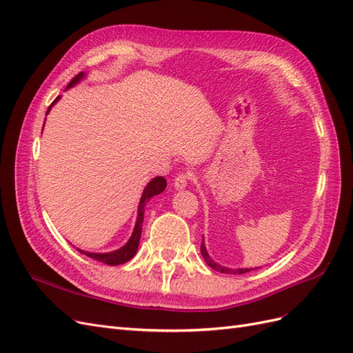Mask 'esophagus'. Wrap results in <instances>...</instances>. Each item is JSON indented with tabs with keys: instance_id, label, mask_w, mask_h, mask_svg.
I'll return each instance as SVG.
<instances>
[{
	"instance_id": "esophagus-1",
	"label": "esophagus",
	"mask_w": 353,
	"mask_h": 353,
	"mask_svg": "<svg viewBox=\"0 0 353 353\" xmlns=\"http://www.w3.org/2000/svg\"><path fill=\"white\" fill-rule=\"evenodd\" d=\"M190 178H191V174L188 172V170H187V172H179V174L175 176V179H174V187H175V190H183V188H185L187 184H188Z\"/></svg>"
}]
</instances>
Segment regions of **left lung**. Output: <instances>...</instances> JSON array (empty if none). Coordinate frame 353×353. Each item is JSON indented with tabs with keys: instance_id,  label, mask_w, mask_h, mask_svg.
Wrapping results in <instances>:
<instances>
[{
	"instance_id": "1",
	"label": "left lung",
	"mask_w": 353,
	"mask_h": 353,
	"mask_svg": "<svg viewBox=\"0 0 353 353\" xmlns=\"http://www.w3.org/2000/svg\"><path fill=\"white\" fill-rule=\"evenodd\" d=\"M200 250H201V254H203V258H205L206 263L210 266V268L215 270V271H219V272H222V274H245V272L252 271V270H249V268H241V270H231V268H225V266H222V265H218L216 262H213V261H212V258H210V256L208 254L206 245H205V240L201 241Z\"/></svg>"
}]
</instances>
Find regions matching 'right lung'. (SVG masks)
Masks as SVG:
<instances>
[{"label":"right lung","mask_w":353,"mask_h":353,"mask_svg":"<svg viewBox=\"0 0 353 353\" xmlns=\"http://www.w3.org/2000/svg\"><path fill=\"white\" fill-rule=\"evenodd\" d=\"M83 77H85L83 72L78 73L77 77H74V78L69 82L68 88L73 87L74 83H78ZM59 99H60V97H57L54 101H52L51 105L54 104ZM51 105L48 108L47 113L50 112ZM165 188H166V179H165L163 176H156V178H153V179L150 181V183L147 184V187H145L144 191H143L140 205H138V216H137L134 232H132L131 239L128 240V243L123 245V248L117 249V250H114V252H109V253H90V252H83V250H79V252L83 253V254H87L88 258H92V259H95V261H100V262H103V263H105V265H112V266L121 265V263H125V262H128V261H131V259L134 258V256H135L137 250H138V244H140V237H141V231H143V221H144V208H145V205H147V201L150 200L152 197H154V196L162 193V191H165Z\"/></svg>","instance_id":"add662e5"}]
</instances>
